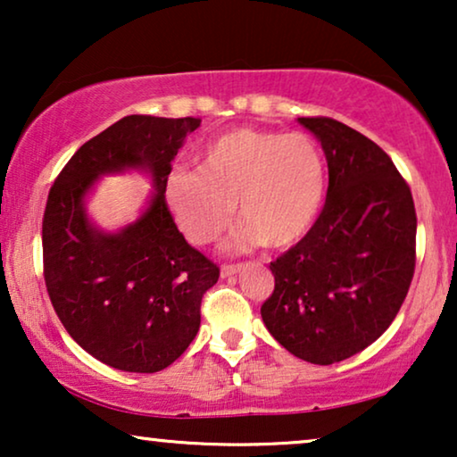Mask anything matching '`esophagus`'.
<instances>
[{
	"label": "esophagus",
	"instance_id": "34e87169",
	"mask_svg": "<svg viewBox=\"0 0 457 457\" xmlns=\"http://www.w3.org/2000/svg\"><path fill=\"white\" fill-rule=\"evenodd\" d=\"M239 270H241V266H237V264H227V266H222L220 277H222V278H228V277H233V274H237Z\"/></svg>",
	"mask_w": 457,
	"mask_h": 457
}]
</instances>
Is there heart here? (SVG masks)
Listing matches in <instances>:
<instances>
[{"mask_svg":"<svg viewBox=\"0 0 457 457\" xmlns=\"http://www.w3.org/2000/svg\"><path fill=\"white\" fill-rule=\"evenodd\" d=\"M327 168L320 149L303 133L239 129L204 149L199 170H172L168 210L195 245L216 243L235 220L237 249L297 243L320 214Z\"/></svg>","mask_w":457,"mask_h":457,"instance_id":"1","label":"heart"}]
</instances>
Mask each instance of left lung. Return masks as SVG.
I'll list each match as a JSON object with an SVG mask.
<instances>
[{"label":"left lung","mask_w":457,"mask_h":457,"mask_svg":"<svg viewBox=\"0 0 457 457\" xmlns=\"http://www.w3.org/2000/svg\"><path fill=\"white\" fill-rule=\"evenodd\" d=\"M320 141L327 202L297 245L270 262L262 320L310 364L347 360L395 320L416 266L411 191L389 155L333 118H297Z\"/></svg>","instance_id":"8db88e82"}]
</instances>
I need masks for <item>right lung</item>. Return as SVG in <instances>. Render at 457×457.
<instances>
[{"mask_svg": "<svg viewBox=\"0 0 457 457\" xmlns=\"http://www.w3.org/2000/svg\"><path fill=\"white\" fill-rule=\"evenodd\" d=\"M199 118L124 116L77 149L49 189L43 277L68 335L124 372H160L180 358L202 322V297L220 270L185 237L166 205L172 160ZM139 170L156 191L135 223L105 234L84 197L104 173Z\"/></svg>", "mask_w": 457, "mask_h": 457, "instance_id": "1", "label": "right lung"}]
</instances>
